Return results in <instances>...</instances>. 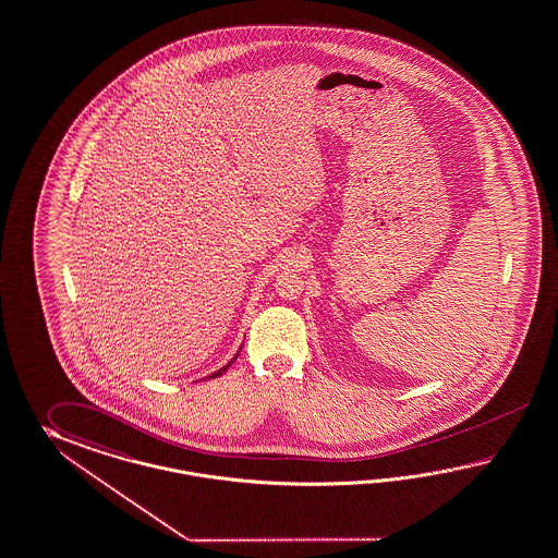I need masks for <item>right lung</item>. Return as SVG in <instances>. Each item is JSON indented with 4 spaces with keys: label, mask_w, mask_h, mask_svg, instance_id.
Returning <instances> with one entry per match:
<instances>
[{
    "label": "right lung",
    "mask_w": 558,
    "mask_h": 558,
    "mask_svg": "<svg viewBox=\"0 0 558 558\" xmlns=\"http://www.w3.org/2000/svg\"><path fill=\"white\" fill-rule=\"evenodd\" d=\"M240 351H242V349H240ZM240 351H238V354H240ZM238 354H235V356L231 359L228 365H223V367L219 368V371H216V373H211V375H209V377H205V379H216V377H221V375H223V373H226V371H228V368H230L231 365H233V361L238 359Z\"/></svg>",
    "instance_id": "add662e5"
}]
</instances>
